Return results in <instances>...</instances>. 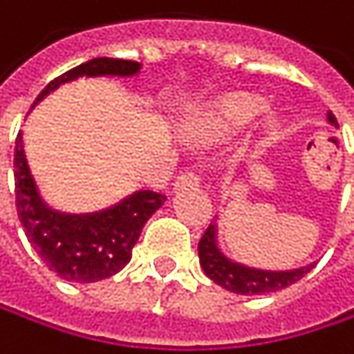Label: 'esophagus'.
<instances>
[{"label": "esophagus", "mask_w": 354, "mask_h": 354, "mask_svg": "<svg viewBox=\"0 0 354 354\" xmlns=\"http://www.w3.org/2000/svg\"><path fill=\"white\" fill-rule=\"evenodd\" d=\"M185 187H199V176L195 171H185V174L178 176V178H176V183H174L176 191L185 189Z\"/></svg>", "instance_id": "1"}]
</instances>
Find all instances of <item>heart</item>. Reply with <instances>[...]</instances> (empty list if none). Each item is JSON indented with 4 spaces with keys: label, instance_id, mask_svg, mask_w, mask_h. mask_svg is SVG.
I'll return each instance as SVG.
<instances>
[{
    "label": "heart",
    "instance_id": "b5f03b06",
    "mask_svg": "<svg viewBox=\"0 0 354 354\" xmlns=\"http://www.w3.org/2000/svg\"><path fill=\"white\" fill-rule=\"evenodd\" d=\"M263 109H266V101L261 97L249 93H236L199 111L189 122V132L199 142H218L232 136L249 122H253ZM278 124H280L278 118L272 115L266 126L270 132H274Z\"/></svg>",
    "mask_w": 354,
    "mask_h": 354
}]
</instances>
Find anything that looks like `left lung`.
<instances>
[{
	"label": "left lung",
	"mask_w": 354,
	"mask_h": 354,
	"mask_svg": "<svg viewBox=\"0 0 354 354\" xmlns=\"http://www.w3.org/2000/svg\"><path fill=\"white\" fill-rule=\"evenodd\" d=\"M328 122L338 128V122L334 113L328 111ZM218 224H209L205 234L199 241V261L209 280H214L218 286L236 292V295H268L282 290L295 282H299L305 274L313 270L315 263L295 268V270H261V268H251L241 261L230 259L224 255L220 249L218 241Z\"/></svg>",
	"instance_id": "left-lung-1"
}]
</instances>
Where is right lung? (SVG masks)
<instances>
[{
	"instance_id": "right-lung-1",
	"label": "right lung",
	"mask_w": 354,
	"mask_h": 354,
	"mask_svg": "<svg viewBox=\"0 0 354 354\" xmlns=\"http://www.w3.org/2000/svg\"><path fill=\"white\" fill-rule=\"evenodd\" d=\"M140 72L138 62L95 57L51 80L35 99L32 107L49 93L80 76H120L130 78ZM16 207L28 243L45 266L68 282H99L118 274L132 257L147 220L163 205L165 197L153 191H134L118 203L88 214H68L53 209L32 178L26 161L22 132L16 136L14 151Z\"/></svg>"
}]
</instances>
